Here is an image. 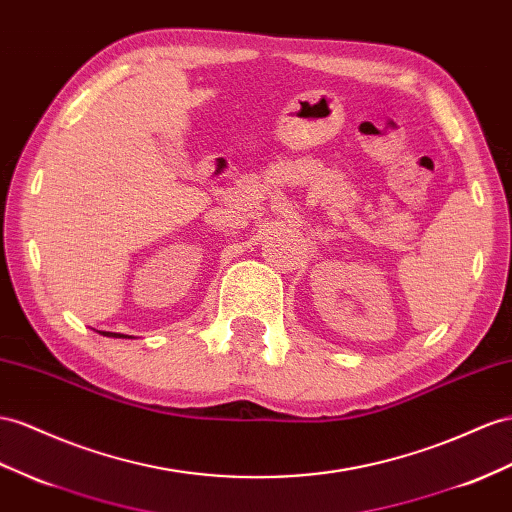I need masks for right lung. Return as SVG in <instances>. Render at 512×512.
I'll return each mask as SVG.
<instances>
[{"mask_svg": "<svg viewBox=\"0 0 512 512\" xmlns=\"http://www.w3.org/2000/svg\"><path fill=\"white\" fill-rule=\"evenodd\" d=\"M103 335H106V337H127V335H121V333H114V335L112 333H103Z\"/></svg>", "mask_w": 512, "mask_h": 512, "instance_id": "right-lung-1", "label": "right lung"}]
</instances>
